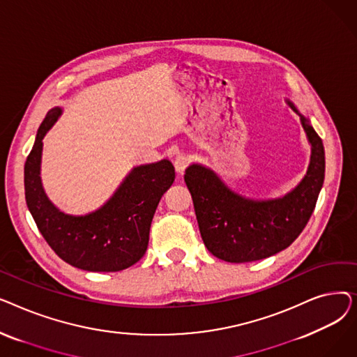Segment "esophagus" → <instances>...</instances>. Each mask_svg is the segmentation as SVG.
<instances>
[{"label":"esophagus","mask_w":357,"mask_h":357,"mask_svg":"<svg viewBox=\"0 0 357 357\" xmlns=\"http://www.w3.org/2000/svg\"><path fill=\"white\" fill-rule=\"evenodd\" d=\"M174 165H175V169L178 174H183L186 171V167H188V165H190V158L186 155H178L174 160Z\"/></svg>","instance_id":"obj_1"}]
</instances>
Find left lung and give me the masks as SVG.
Returning a JSON list of instances; mask_svg holds the SVG:
<instances>
[{"mask_svg": "<svg viewBox=\"0 0 357 357\" xmlns=\"http://www.w3.org/2000/svg\"><path fill=\"white\" fill-rule=\"evenodd\" d=\"M301 121L312 147L311 163L301 183L284 198H243L210 169L198 165L186 169L183 179L192 197L199 233L215 257L231 264L266 259L292 245L305 229L324 182L326 159L321 137L305 117L301 116Z\"/></svg>", "mask_w": 357, "mask_h": 357, "instance_id": "1", "label": "left lung"}]
</instances>
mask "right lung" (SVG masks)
I'll return each mask as SVG.
<instances>
[{
  "label": "right lung",
  "instance_id": "right-lung-1",
  "mask_svg": "<svg viewBox=\"0 0 357 357\" xmlns=\"http://www.w3.org/2000/svg\"><path fill=\"white\" fill-rule=\"evenodd\" d=\"M59 116L61 108L47 112L24 165L26 202L36 226L52 250L75 268L119 272L133 266L146 253L150 224L175 181V167L166 159L137 166L98 211L63 214L47 199L40 181L42 140Z\"/></svg>",
  "mask_w": 357,
  "mask_h": 357
}]
</instances>
